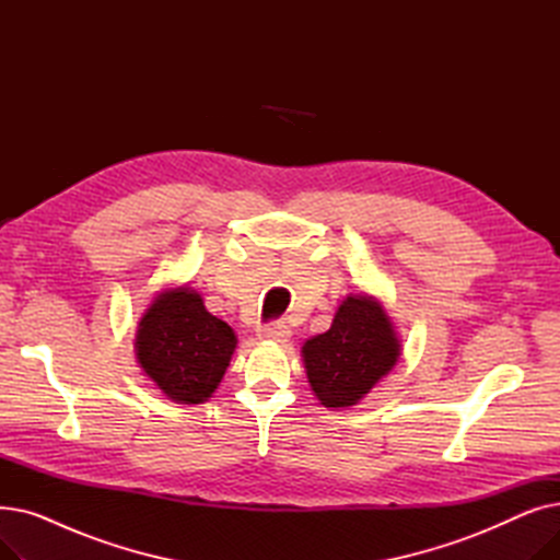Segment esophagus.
<instances>
[{"label":"esophagus","mask_w":560,"mask_h":560,"mask_svg":"<svg viewBox=\"0 0 560 560\" xmlns=\"http://www.w3.org/2000/svg\"><path fill=\"white\" fill-rule=\"evenodd\" d=\"M258 338L265 342H285L290 338V329L283 322H272V325H265L258 329Z\"/></svg>","instance_id":"1"}]
</instances>
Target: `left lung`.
Returning a JSON list of instances; mask_svg holds the SVG:
<instances>
[{
  "mask_svg": "<svg viewBox=\"0 0 560 560\" xmlns=\"http://www.w3.org/2000/svg\"><path fill=\"white\" fill-rule=\"evenodd\" d=\"M401 357L393 319L368 292H349L329 331L302 345L313 395L325 408L357 406Z\"/></svg>",
  "mask_w": 560,
  "mask_h": 560,
  "instance_id": "obj_1",
  "label": "left lung"
}]
</instances>
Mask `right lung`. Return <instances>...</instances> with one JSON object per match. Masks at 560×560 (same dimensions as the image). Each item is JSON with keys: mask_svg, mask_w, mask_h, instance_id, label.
<instances>
[{"mask_svg": "<svg viewBox=\"0 0 560 560\" xmlns=\"http://www.w3.org/2000/svg\"><path fill=\"white\" fill-rule=\"evenodd\" d=\"M238 345L224 319L211 315L190 285L161 290L136 331V361L144 376L176 404L213 397Z\"/></svg>", "mask_w": 560, "mask_h": 560, "instance_id": "right-lung-1", "label": "right lung"}]
</instances>
